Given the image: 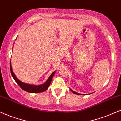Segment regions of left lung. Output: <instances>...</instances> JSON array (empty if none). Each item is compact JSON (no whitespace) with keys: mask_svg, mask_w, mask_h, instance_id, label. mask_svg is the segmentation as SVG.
I'll return each mask as SVG.
<instances>
[{"mask_svg":"<svg viewBox=\"0 0 121 121\" xmlns=\"http://www.w3.org/2000/svg\"><path fill=\"white\" fill-rule=\"evenodd\" d=\"M70 89V91H71L74 94H78V95H85V94H80V93H77V92H76V91H73V90H72L71 89Z\"/></svg>","mask_w":121,"mask_h":121,"instance_id":"left-lung-1","label":"left lung"}]
</instances>
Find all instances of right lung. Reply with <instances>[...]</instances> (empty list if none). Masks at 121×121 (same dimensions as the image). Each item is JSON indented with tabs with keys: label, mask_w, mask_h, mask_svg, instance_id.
Instances as JSON below:
<instances>
[{
	"label": "right lung",
	"mask_w": 121,
	"mask_h": 121,
	"mask_svg": "<svg viewBox=\"0 0 121 121\" xmlns=\"http://www.w3.org/2000/svg\"><path fill=\"white\" fill-rule=\"evenodd\" d=\"M10 70L11 73L15 81L16 82V83L19 85V86L24 91H27V92L31 93H41L45 91L46 90L48 89V87L49 86L50 84L51 83V81H52L53 77L54 74L55 73V71L53 72L51 74V76L48 77V80H47L46 82L44 84L39 85H32V84H26V83L23 82L18 79L16 76H15L13 71H12V66H11V61H10Z\"/></svg>",
	"instance_id": "add662e5"
}]
</instances>
